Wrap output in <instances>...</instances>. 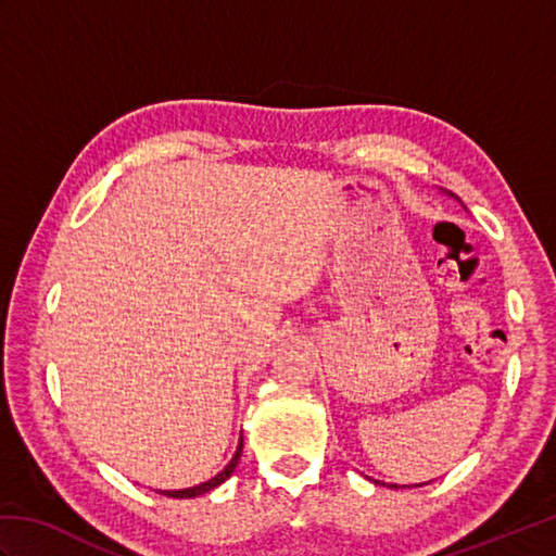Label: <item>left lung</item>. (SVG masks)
<instances>
[{
  "label": "left lung",
  "mask_w": 556,
  "mask_h": 556,
  "mask_svg": "<svg viewBox=\"0 0 556 556\" xmlns=\"http://www.w3.org/2000/svg\"><path fill=\"white\" fill-rule=\"evenodd\" d=\"M377 482V485H384V482H380V480H375ZM389 488H396V485H389Z\"/></svg>",
  "instance_id": "8db88e82"
}]
</instances>
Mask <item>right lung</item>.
I'll use <instances>...</instances> for the list:
<instances>
[{
	"mask_svg": "<svg viewBox=\"0 0 556 556\" xmlns=\"http://www.w3.org/2000/svg\"><path fill=\"white\" fill-rule=\"evenodd\" d=\"M241 452H243V437H241V442H239V448H236V454H233V458L229 460L227 464V468L222 470V473H217L215 478L212 480H207V482H200V485H195V488H188V490H164L162 494L164 497H176V500H191V497H198V494H205V492H210V490H215L217 485H222L224 480H227L233 470H236V466H239V458H241Z\"/></svg>",
	"mask_w": 556,
	"mask_h": 556,
	"instance_id": "add662e5",
	"label": "right lung"
}]
</instances>
